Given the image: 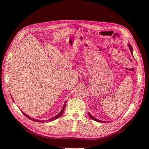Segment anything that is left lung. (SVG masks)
<instances>
[{
  "mask_svg": "<svg viewBox=\"0 0 149 149\" xmlns=\"http://www.w3.org/2000/svg\"><path fill=\"white\" fill-rule=\"evenodd\" d=\"M129 47H130V51H131V53H132V47L130 46V45H129ZM89 116L90 117V118H91L92 119H93V120H96V121H97V122H101V123H102V121H101V120H97V119H96V118H94L93 116H92L91 114H90L89 113Z\"/></svg>",
  "mask_w": 149,
  "mask_h": 149,
  "instance_id": "8db88e82",
  "label": "left lung"
}]
</instances>
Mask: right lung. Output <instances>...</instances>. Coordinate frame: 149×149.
Returning a JSON list of instances; mask_svg holds the SVG:
<instances>
[{
  "label": "right lung",
  "instance_id": "obj_1",
  "mask_svg": "<svg viewBox=\"0 0 149 149\" xmlns=\"http://www.w3.org/2000/svg\"><path fill=\"white\" fill-rule=\"evenodd\" d=\"M66 103V102H65ZM65 105H66V104H64V106H63V109H62V110H61V111L60 112L59 114H58V115H56V116H55V117H53V118H52V119H49V120H37V119H32V118H30L29 116H28L27 115H26V114H25L24 112H22V113H23L26 117H27V118H29V119H31V120H34V121H36V122H37V123H44V122H49V121H52V120H56V119H58V118H59L63 114V112H64V109H65Z\"/></svg>",
  "mask_w": 149,
  "mask_h": 149
}]
</instances>
